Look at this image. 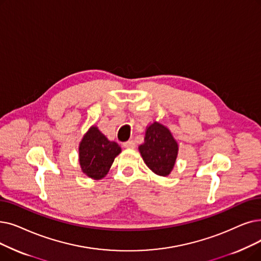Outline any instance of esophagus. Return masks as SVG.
<instances>
[{"mask_svg":"<svg viewBox=\"0 0 261 261\" xmlns=\"http://www.w3.org/2000/svg\"><path fill=\"white\" fill-rule=\"evenodd\" d=\"M122 146L124 148H128V149H134L135 148V143L133 141H128V142H124L122 144Z\"/></svg>","mask_w":261,"mask_h":261,"instance_id":"1","label":"esophagus"}]
</instances>
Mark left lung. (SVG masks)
Instances as JSON below:
<instances>
[{"label": "left lung", "instance_id": "8db88e82", "mask_svg": "<svg viewBox=\"0 0 261 261\" xmlns=\"http://www.w3.org/2000/svg\"><path fill=\"white\" fill-rule=\"evenodd\" d=\"M139 151L150 171L166 177L174 169L179 146L167 127L153 121L146 127L144 143L139 146Z\"/></svg>", "mask_w": 261, "mask_h": 261}]
</instances>
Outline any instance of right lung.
Listing matches in <instances>:
<instances>
[{
  "instance_id": "right-lung-1",
  "label": "right lung",
  "mask_w": 261,
  "mask_h": 261,
  "mask_svg": "<svg viewBox=\"0 0 261 261\" xmlns=\"http://www.w3.org/2000/svg\"><path fill=\"white\" fill-rule=\"evenodd\" d=\"M120 152V146L116 142L110 141L94 124L79 144V163L81 171L94 180L102 179Z\"/></svg>"
}]
</instances>
